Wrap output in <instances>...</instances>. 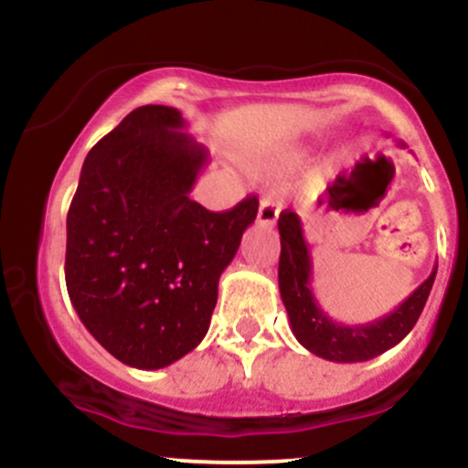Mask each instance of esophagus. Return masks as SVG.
<instances>
[{
    "label": "esophagus",
    "instance_id": "obj_1",
    "mask_svg": "<svg viewBox=\"0 0 468 468\" xmlns=\"http://www.w3.org/2000/svg\"><path fill=\"white\" fill-rule=\"evenodd\" d=\"M279 211H282V204H279L275 197H271V196L261 197L260 211H257V222L266 224V227H272V224L277 222Z\"/></svg>",
    "mask_w": 468,
    "mask_h": 468
}]
</instances>
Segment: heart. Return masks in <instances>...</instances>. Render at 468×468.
<instances>
[{"instance_id": "1", "label": "heart", "mask_w": 468, "mask_h": 468, "mask_svg": "<svg viewBox=\"0 0 468 468\" xmlns=\"http://www.w3.org/2000/svg\"><path fill=\"white\" fill-rule=\"evenodd\" d=\"M282 169H283V165L277 163V160H275V163H264L260 166V171L264 176H272V174H277V171H282Z\"/></svg>"}]
</instances>
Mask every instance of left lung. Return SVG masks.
Wrapping results in <instances>:
<instances>
[{
    "label": "left lung",
    "instance_id": "1",
    "mask_svg": "<svg viewBox=\"0 0 468 468\" xmlns=\"http://www.w3.org/2000/svg\"><path fill=\"white\" fill-rule=\"evenodd\" d=\"M402 144V143H400ZM279 292L286 305L290 327L305 350L335 363H361L391 350L411 332L420 316L438 266L399 308L369 324L346 325L321 310L313 292V257L303 239L302 219L297 213L279 216Z\"/></svg>",
    "mask_w": 468,
    "mask_h": 468
}]
</instances>
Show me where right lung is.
<instances>
[{
  "mask_svg": "<svg viewBox=\"0 0 468 468\" xmlns=\"http://www.w3.org/2000/svg\"><path fill=\"white\" fill-rule=\"evenodd\" d=\"M176 107L133 110L85 158L68 211L66 283L79 319L136 369H160L208 332L218 283L257 197L213 213L189 193L208 152Z\"/></svg>",
  "mask_w": 468,
  "mask_h": 468,
  "instance_id": "1",
  "label": "right lung"
}]
</instances>
